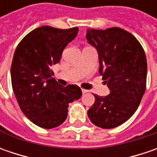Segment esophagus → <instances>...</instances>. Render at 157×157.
Returning a JSON list of instances; mask_svg holds the SVG:
<instances>
[{
    "label": "esophagus",
    "mask_w": 157,
    "mask_h": 157,
    "mask_svg": "<svg viewBox=\"0 0 157 157\" xmlns=\"http://www.w3.org/2000/svg\"><path fill=\"white\" fill-rule=\"evenodd\" d=\"M81 91L83 94H86V93H88V90H86V89H83V88H82Z\"/></svg>",
    "instance_id": "1"
}]
</instances>
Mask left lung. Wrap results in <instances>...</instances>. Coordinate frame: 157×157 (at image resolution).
<instances>
[{
  "instance_id": "obj_1",
  "label": "left lung",
  "mask_w": 157,
  "mask_h": 157,
  "mask_svg": "<svg viewBox=\"0 0 157 157\" xmlns=\"http://www.w3.org/2000/svg\"><path fill=\"white\" fill-rule=\"evenodd\" d=\"M88 44L97 50L99 72L110 94L94 95L87 111L93 123L113 128L127 121L136 111L146 89L147 59L136 37L120 28L87 29Z\"/></svg>"
}]
</instances>
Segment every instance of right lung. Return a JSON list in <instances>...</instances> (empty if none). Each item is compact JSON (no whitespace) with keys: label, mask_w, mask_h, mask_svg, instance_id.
<instances>
[{"label":"right lung","mask_w":157,"mask_h":157,"mask_svg":"<svg viewBox=\"0 0 157 157\" xmlns=\"http://www.w3.org/2000/svg\"><path fill=\"white\" fill-rule=\"evenodd\" d=\"M78 31L77 27L42 26L25 36L15 49L10 69L13 91L22 113L40 128L61 125L67 117L69 103L81 97L80 88L75 85L63 87L51 70Z\"/></svg>","instance_id":"add662e5"}]
</instances>
